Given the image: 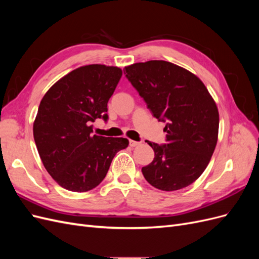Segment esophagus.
Here are the masks:
<instances>
[{"label":"esophagus","instance_id":"esophagus-1","mask_svg":"<svg viewBox=\"0 0 259 259\" xmlns=\"http://www.w3.org/2000/svg\"><path fill=\"white\" fill-rule=\"evenodd\" d=\"M140 143L139 142H135V140H130V146L131 147H136V146H139Z\"/></svg>","mask_w":259,"mask_h":259}]
</instances>
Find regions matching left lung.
Returning a JSON list of instances; mask_svg holds the SVG:
<instances>
[{"label":"left lung","instance_id":"1","mask_svg":"<svg viewBox=\"0 0 259 259\" xmlns=\"http://www.w3.org/2000/svg\"><path fill=\"white\" fill-rule=\"evenodd\" d=\"M124 74L159 121L165 122L166 144L147 142L154 159L142 168L156 189L175 191L194 183L210 161L218 138L219 114L199 77L164 60L125 67Z\"/></svg>","mask_w":259,"mask_h":259}]
</instances>
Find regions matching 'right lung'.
I'll use <instances>...</instances> for the list:
<instances>
[{
	"label": "right lung",
	"mask_w": 259,
	"mask_h": 259,
	"mask_svg": "<svg viewBox=\"0 0 259 259\" xmlns=\"http://www.w3.org/2000/svg\"><path fill=\"white\" fill-rule=\"evenodd\" d=\"M122 70L105 65L77 68L55 83L38 106L33 137L43 165L59 186L73 192L97 187L126 138L93 135L92 122L108 120L107 104Z\"/></svg>",
	"instance_id": "right-lung-1"
}]
</instances>
